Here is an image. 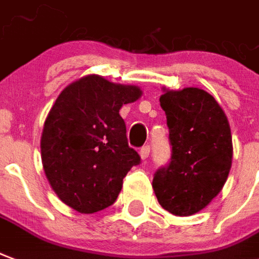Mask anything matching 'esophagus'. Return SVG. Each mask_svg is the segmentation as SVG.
Segmentation results:
<instances>
[{
	"label": "esophagus",
	"mask_w": 259,
	"mask_h": 259,
	"mask_svg": "<svg viewBox=\"0 0 259 259\" xmlns=\"http://www.w3.org/2000/svg\"><path fill=\"white\" fill-rule=\"evenodd\" d=\"M149 151H151V149H149L148 145H145V147H143V148L140 149V156H141L143 160H147V159H148Z\"/></svg>",
	"instance_id": "obj_1"
}]
</instances>
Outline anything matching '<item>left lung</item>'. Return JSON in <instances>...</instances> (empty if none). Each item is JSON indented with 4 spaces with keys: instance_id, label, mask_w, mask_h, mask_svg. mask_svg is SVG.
<instances>
[{
    "instance_id": "left-lung-1",
    "label": "left lung",
    "mask_w": 259,
    "mask_h": 259,
    "mask_svg": "<svg viewBox=\"0 0 259 259\" xmlns=\"http://www.w3.org/2000/svg\"><path fill=\"white\" fill-rule=\"evenodd\" d=\"M171 160L155 174L159 204L174 215H192L221 192L232 166L231 126L217 100L199 88L163 89Z\"/></svg>"
}]
</instances>
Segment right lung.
<instances>
[{"label":"right lung","instance_id":"right-lung-1","mask_svg":"<svg viewBox=\"0 0 259 259\" xmlns=\"http://www.w3.org/2000/svg\"><path fill=\"white\" fill-rule=\"evenodd\" d=\"M143 91L91 74L66 86L49 111L41 136L44 171L61 202L82 214L111 206L124 176L140 163L119 110Z\"/></svg>","mask_w":259,"mask_h":259}]
</instances>
